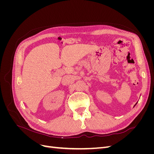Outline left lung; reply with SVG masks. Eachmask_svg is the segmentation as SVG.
Listing matches in <instances>:
<instances>
[{
  "instance_id": "obj_1",
  "label": "left lung",
  "mask_w": 154,
  "mask_h": 154,
  "mask_svg": "<svg viewBox=\"0 0 154 154\" xmlns=\"http://www.w3.org/2000/svg\"><path fill=\"white\" fill-rule=\"evenodd\" d=\"M136 104H137V103H136Z\"/></svg>"
}]
</instances>
